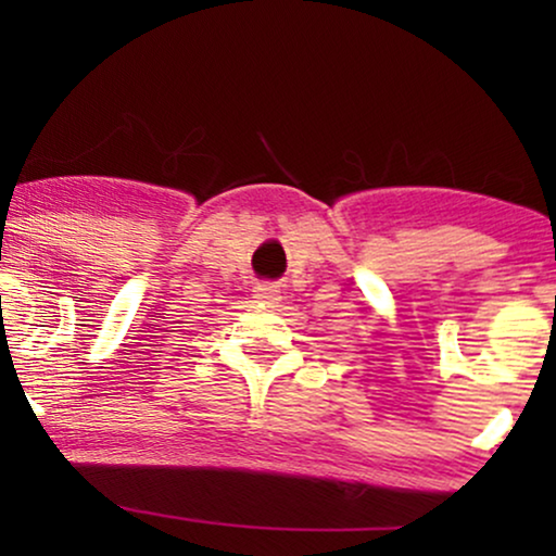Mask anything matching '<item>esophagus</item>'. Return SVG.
<instances>
[{
	"instance_id": "34e87169",
	"label": "esophagus",
	"mask_w": 556,
	"mask_h": 556,
	"mask_svg": "<svg viewBox=\"0 0 556 556\" xmlns=\"http://www.w3.org/2000/svg\"><path fill=\"white\" fill-rule=\"evenodd\" d=\"M253 295H255V299L261 301V303H273V301H278L280 288L273 286V283H257Z\"/></svg>"
}]
</instances>
